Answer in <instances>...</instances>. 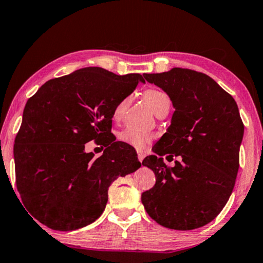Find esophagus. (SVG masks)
I'll list each match as a JSON object with an SVG mask.
<instances>
[{
	"label": "esophagus",
	"instance_id": "1",
	"mask_svg": "<svg viewBox=\"0 0 263 263\" xmlns=\"http://www.w3.org/2000/svg\"><path fill=\"white\" fill-rule=\"evenodd\" d=\"M144 157H145V153L144 152H138V160L141 162L143 161V159H144Z\"/></svg>",
	"mask_w": 263,
	"mask_h": 263
}]
</instances>
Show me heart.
Wrapping results in <instances>:
<instances>
[{
  "mask_svg": "<svg viewBox=\"0 0 263 263\" xmlns=\"http://www.w3.org/2000/svg\"><path fill=\"white\" fill-rule=\"evenodd\" d=\"M144 97L156 115L161 110L170 109L171 98L167 93L164 92V91L158 89H148L144 92ZM128 102H130V97L126 96V97L120 99V101L117 103L114 110V117L116 119H119L120 117L124 115ZM118 139L120 141H123V143L130 145V146L141 151V149H144L153 140V135L147 132L133 130V128H126V130L119 133Z\"/></svg>",
  "mask_w": 263,
  "mask_h": 263,
  "instance_id": "1",
  "label": "heart"
}]
</instances>
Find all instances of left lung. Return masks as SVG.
Masks as SVG:
<instances>
[{
    "label": "left lung",
    "mask_w": 263,
    "mask_h": 263,
    "mask_svg": "<svg viewBox=\"0 0 263 263\" xmlns=\"http://www.w3.org/2000/svg\"><path fill=\"white\" fill-rule=\"evenodd\" d=\"M143 76L170 96L176 111L153 156L141 162L156 174L141 202L166 228H200L218 216L234 189L243 137L236 102L214 79L191 69ZM166 154L182 161L168 168L162 160Z\"/></svg>",
    "instance_id": "8db88e82"
}]
</instances>
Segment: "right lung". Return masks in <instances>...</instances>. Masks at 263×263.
<instances>
[{"instance_id": "add662e5", "label": "right lung", "mask_w": 263, "mask_h": 263, "mask_svg": "<svg viewBox=\"0 0 263 263\" xmlns=\"http://www.w3.org/2000/svg\"><path fill=\"white\" fill-rule=\"evenodd\" d=\"M144 78L98 66L50 79L28 99L14 144L16 186L36 220L55 231H74L105 210L107 190L138 170L136 149L111 133L114 110ZM104 144L95 160L85 144Z\"/></svg>"}]
</instances>
